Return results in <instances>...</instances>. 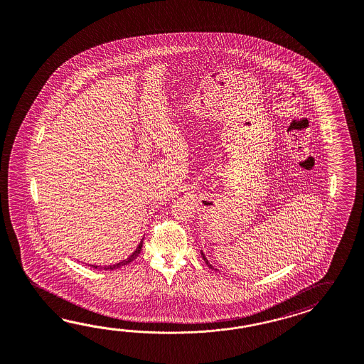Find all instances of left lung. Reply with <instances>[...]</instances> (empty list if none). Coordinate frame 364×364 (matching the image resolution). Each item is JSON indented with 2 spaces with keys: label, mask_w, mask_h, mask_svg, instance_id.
Returning a JSON list of instances; mask_svg holds the SVG:
<instances>
[{
  "label": "left lung",
  "mask_w": 364,
  "mask_h": 364,
  "mask_svg": "<svg viewBox=\"0 0 364 364\" xmlns=\"http://www.w3.org/2000/svg\"><path fill=\"white\" fill-rule=\"evenodd\" d=\"M201 257H203V259H204L205 263H206V266L209 267V268H212V269H214V267L212 266L210 263H209V260L206 259V257H205V254L203 252V251H201ZM215 271H217V269H215Z\"/></svg>",
  "instance_id": "obj_1"
}]
</instances>
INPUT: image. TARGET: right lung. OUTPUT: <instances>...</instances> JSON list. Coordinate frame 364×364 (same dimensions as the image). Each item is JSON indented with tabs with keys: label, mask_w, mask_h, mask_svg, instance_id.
Returning a JSON list of instances; mask_svg holds the SVG:
<instances>
[{
	"label": "right lung",
	"mask_w": 364,
	"mask_h": 364,
	"mask_svg": "<svg viewBox=\"0 0 364 364\" xmlns=\"http://www.w3.org/2000/svg\"><path fill=\"white\" fill-rule=\"evenodd\" d=\"M143 246V240H141V243L138 245V247L135 248V251H134L133 254L130 255V257H127V259H124L122 262H119V263H116V264H110V266H90L93 267V268H97V269H116V268H121V267L126 266V264H129V263H132L135 257H138L139 254H141V251H142Z\"/></svg>",
	"instance_id": "right-lung-1"
}]
</instances>
